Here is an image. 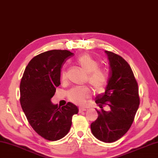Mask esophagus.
Listing matches in <instances>:
<instances>
[{"instance_id": "1", "label": "esophagus", "mask_w": 158, "mask_h": 158, "mask_svg": "<svg viewBox=\"0 0 158 158\" xmlns=\"http://www.w3.org/2000/svg\"><path fill=\"white\" fill-rule=\"evenodd\" d=\"M86 110H85V108H79V113H82V112H84V111H85Z\"/></svg>"}]
</instances>
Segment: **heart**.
Returning a JSON list of instances; mask_svg holds the SVG:
<instances>
[{
	"instance_id": "heart-1",
	"label": "heart",
	"mask_w": 158,
	"mask_h": 158,
	"mask_svg": "<svg viewBox=\"0 0 158 158\" xmlns=\"http://www.w3.org/2000/svg\"><path fill=\"white\" fill-rule=\"evenodd\" d=\"M77 63L81 69L87 73L86 81L93 87L94 90L98 93L104 91L108 85L109 77L106 70L99 68V63L88 54H84L79 56L77 59ZM66 79V72L63 71L61 79L65 81ZM90 95V90L88 87L74 88L68 93V99L73 104L83 106Z\"/></svg>"
}]
</instances>
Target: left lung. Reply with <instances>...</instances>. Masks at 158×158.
<instances>
[{
    "label": "left lung",
    "mask_w": 158,
    "mask_h": 158,
    "mask_svg": "<svg viewBox=\"0 0 158 158\" xmlns=\"http://www.w3.org/2000/svg\"><path fill=\"white\" fill-rule=\"evenodd\" d=\"M110 65L108 83L104 93L98 94L95 103L98 117L90 125L94 136L106 143L114 142L131 128L139 105V89L133 72L121 56L105 51ZM106 105L109 110L102 108Z\"/></svg>",
    "instance_id": "left-lung-1"
}]
</instances>
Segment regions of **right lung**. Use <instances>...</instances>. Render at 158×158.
Returning a JSON list of instances; mask_svg holds the SVG:
<instances>
[{"instance_id":"right-lung-1","label":"right lung","mask_w":158,"mask_h":158,"mask_svg":"<svg viewBox=\"0 0 158 158\" xmlns=\"http://www.w3.org/2000/svg\"><path fill=\"white\" fill-rule=\"evenodd\" d=\"M73 55L65 50L38 54L25 68L20 84V102L28 122L37 134L50 141L66 135L73 116L78 113V108L70 102L61 108L50 100L60 85L62 65Z\"/></svg>"}]
</instances>
